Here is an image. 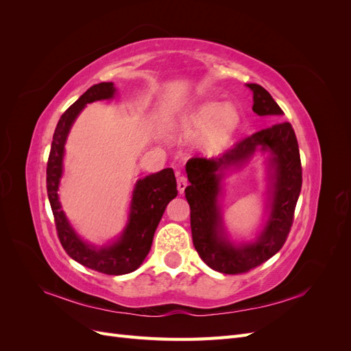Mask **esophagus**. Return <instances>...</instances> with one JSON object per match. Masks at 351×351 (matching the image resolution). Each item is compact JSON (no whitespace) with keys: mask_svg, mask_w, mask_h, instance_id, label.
<instances>
[{"mask_svg":"<svg viewBox=\"0 0 351 351\" xmlns=\"http://www.w3.org/2000/svg\"><path fill=\"white\" fill-rule=\"evenodd\" d=\"M186 187H187V178L182 173L177 171V189H178V192L183 193Z\"/></svg>","mask_w":351,"mask_h":351,"instance_id":"obj_1","label":"esophagus"}]
</instances>
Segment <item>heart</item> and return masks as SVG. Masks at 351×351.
<instances>
[{"label": "heart", "mask_w": 351, "mask_h": 351, "mask_svg": "<svg viewBox=\"0 0 351 351\" xmlns=\"http://www.w3.org/2000/svg\"><path fill=\"white\" fill-rule=\"evenodd\" d=\"M239 124V114L232 107H222L218 102H206L200 105L195 112L189 117L187 125L190 129H205V143L209 146L219 145L227 141L230 134L236 130Z\"/></svg>", "instance_id": "b5f03b06"}]
</instances>
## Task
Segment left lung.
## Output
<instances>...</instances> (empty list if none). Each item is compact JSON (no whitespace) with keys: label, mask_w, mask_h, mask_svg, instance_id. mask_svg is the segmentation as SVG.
<instances>
[{"label":"left lung","mask_w":351,"mask_h":351,"mask_svg":"<svg viewBox=\"0 0 351 351\" xmlns=\"http://www.w3.org/2000/svg\"><path fill=\"white\" fill-rule=\"evenodd\" d=\"M253 92V111L258 115H282L280 105L261 84L249 83ZM259 147L273 154L274 169L273 209L267 227L253 245L236 248L221 237L216 205L217 171L230 165H241ZM190 184L184 193L190 205V227L193 246L209 268L237 275L259 267L277 253L289 237L294 209L302 190V162L297 137L289 121H278L247 137H243L218 158H192L186 165Z\"/></svg>","instance_id":"obj_1"}]
</instances>
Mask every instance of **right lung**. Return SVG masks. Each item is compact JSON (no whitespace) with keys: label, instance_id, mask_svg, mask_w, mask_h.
I'll use <instances>...</instances> for the list:
<instances>
[{"label":"right lung","instance_id":"add662e5","mask_svg":"<svg viewBox=\"0 0 351 351\" xmlns=\"http://www.w3.org/2000/svg\"><path fill=\"white\" fill-rule=\"evenodd\" d=\"M114 92L115 88L111 82L93 84L61 115L54 136H52L48 156L47 190L52 215H54L57 236L69 256L83 267L101 274L123 275L133 272L141 267L151 250L155 230L162 218L168 202L177 196V183L173 168H165L162 171L147 176L137 182L132 199L129 224H127L121 239L110 247L95 249L83 243L67 222L57 195L62 173L64 143L73 121L76 120L84 105L99 99H110Z\"/></svg>","mask_w":351,"mask_h":351}]
</instances>
